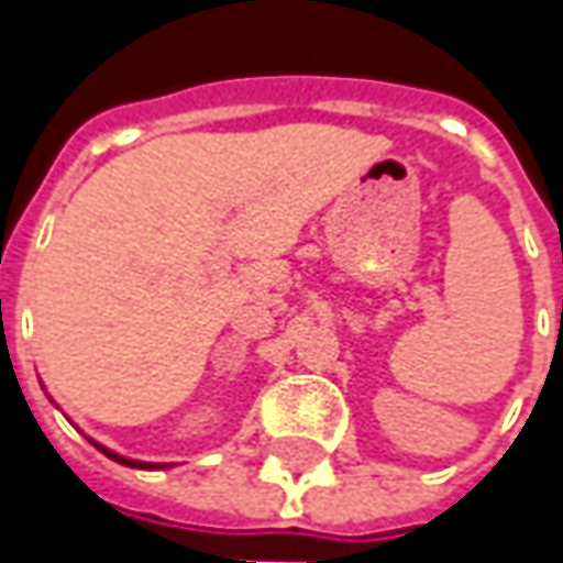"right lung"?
<instances>
[{"label":"right lung","instance_id":"add662e5","mask_svg":"<svg viewBox=\"0 0 563 563\" xmlns=\"http://www.w3.org/2000/svg\"><path fill=\"white\" fill-rule=\"evenodd\" d=\"M90 442H93V439H90ZM93 444H97L106 457H112V461H119V464H124V466H141V470H163V466H168V464H146V461H131V457H121V454H115V451H109L106 444H99V442H93Z\"/></svg>","mask_w":563,"mask_h":563}]
</instances>
